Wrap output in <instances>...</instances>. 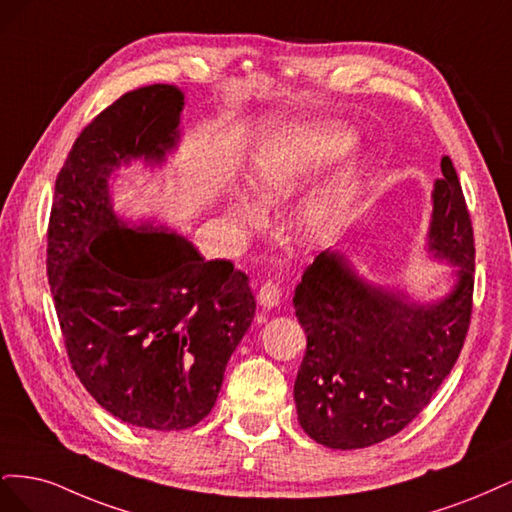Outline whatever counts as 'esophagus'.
Listing matches in <instances>:
<instances>
[{
  "instance_id": "34e87169",
  "label": "esophagus",
  "mask_w": 512,
  "mask_h": 512,
  "mask_svg": "<svg viewBox=\"0 0 512 512\" xmlns=\"http://www.w3.org/2000/svg\"><path fill=\"white\" fill-rule=\"evenodd\" d=\"M280 301H282V288H280V284L269 280V282H265V284L260 286V290H258V303H260V307L273 309V307L280 305Z\"/></svg>"
}]
</instances>
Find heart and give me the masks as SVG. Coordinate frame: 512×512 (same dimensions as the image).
<instances>
[{
    "label": "heart",
    "mask_w": 512,
    "mask_h": 512,
    "mask_svg": "<svg viewBox=\"0 0 512 512\" xmlns=\"http://www.w3.org/2000/svg\"><path fill=\"white\" fill-rule=\"evenodd\" d=\"M356 145V134L342 123H299L267 138L254 158V192L273 207L297 194ZM361 194V170L352 166L307 200L299 215L305 239H322L342 228ZM232 220L243 230L265 222V211L247 198L232 205Z\"/></svg>",
    "instance_id": "obj_1"
}]
</instances>
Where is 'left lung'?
<instances>
[{
  "label": "left lung",
  "mask_w": 512,
  "mask_h": 512,
  "mask_svg": "<svg viewBox=\"0 0 512 512\" xmlns=\"http://www.w3.org/2000/svg\"><path fill=\"white\" fill-rule=\"evenodd\" d=\"M433 185L429 250L457 265V286L436 303L371 286L337 252H320L294 290L307 333L294 401L303 431L329 448L395 436L451 374L466 342L474 292V230L455 166Z\"/></svg>",
  "instance_id": "left-lung-1"
}]
</instances>
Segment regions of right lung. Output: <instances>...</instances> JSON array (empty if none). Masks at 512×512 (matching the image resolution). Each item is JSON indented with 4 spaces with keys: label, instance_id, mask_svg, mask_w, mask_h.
<instances>
[{
    "label": "right lung",
    "instance_id": "right-lung-1",
    "mask_svg": "<svg viewBox=\"0 0 512 512\" xmlns=\"http://www.w3.org/2000/svg\"><path fill=\"white\" fill-rule=\"evenodd\" d=\"M183 94L128 91L76 138L55 181L46 275L70 365L123 423L181 431L211 412L224 369L256 312L250 277L177 232L128 228L106 179L177 143Z\"/></svg>",
    "mask_w": 512,
    "mask_h": 512
}]
</instances>
